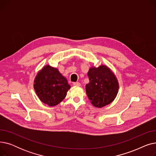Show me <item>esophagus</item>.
Masks as SVG:
<instances>
[{
  "label": "esophagus",
  "mask_w": 156,
  "mask_h": 156,
  "mask_svg": "<svg viewBox=\"0 0 156 156\" xmlns=\"http://www.w3.org/2000/svg\"><path fill=\"white\" fill-rule=\"evenodd\" d=\"M73 85L74 86H78V87H80L81 85V84L79 82H75V83H73Z\"/></svg>",
  "instance_id": "1"
}]
</instances>
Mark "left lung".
Returning <instances> with one entry per match:
<instances>
[{
  "instance_id": "obj_1",
  "label": "left lung",
  "mask_w": 156,
  "mask_h": 156,
  "mask_svg": "<svg viewBox=\"0 0 156 156\" xmlns=\"http://www.w3.org/2000/svg\"><path fill=\"white\" fill-rule=\"evenodd\" d=\"M89 83L86 92L89 100L95 108H101L111 103L119 90L118 81L107 66L91 67L88 72Z\"/></svg>"
}]
</instances>
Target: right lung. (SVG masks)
Returning <instances> with one entry per match:
<instances>
[{"label": "right lung", "instance_id": "1", "mask_svg": "<svg viewBox=\"0 0 156 156\" xmlns=\"http://www.w3.org/2000/svg\"><path fill=\"white\" fill-rule=\"evenodd\" d=\"M34 87L40 100L49 106H55L62 102L71 87L58 69L49 65L38 71Z\"/></svg>", "mask_w": 156, "mask_h": 156}]
</instances>
